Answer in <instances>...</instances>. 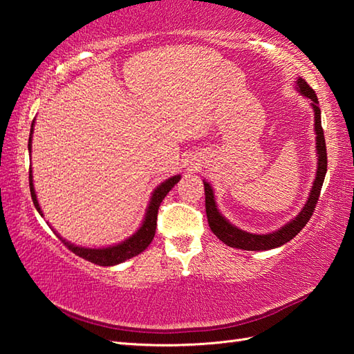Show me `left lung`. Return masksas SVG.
<instances>
[{
    "label": "left lung",
    "instance_id": "obj_1",
    "mask_svg": "<svg viewBox=\"0 0 354 354\" xmlns=\"http://www.w3.org/2000/svg\"><path fill=\"white\" fill-rule=\"evenodd\" d=\"M295 89L297 91L307 97L310 100V106L313 109V120H315V141H317V175H315V181L312 185V190L309 193L304 207L299 209L298 214L290 219L288 223L278 230L268 232V234H254V232H248L245 230L237 228L230 221L225 219V216L219 212L216 204V196L213 192V187L209 183L204 181L205 187V212L208 225L216 237L222 240L225 245L231 248H237V250L245 251H268L274 250V248L283 246L284 243L290 242L299 231H301L306 223L313 214V209L317 207V202L319 198V193L322 189V183H324L326 173H327V150H326V140H324V131L321 126V109L318 106V97L315 94L313 89L307 85V82L301 77L295 80Z\"/></svg>",
    "mask_w": 354,
    "mask_h": 354
}]
</instances>
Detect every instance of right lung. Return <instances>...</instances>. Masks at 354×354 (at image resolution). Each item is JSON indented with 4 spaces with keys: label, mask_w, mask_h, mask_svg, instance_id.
I'll list each match as a JSON object with an SVG mask.
<instances>
[{
    "label": "right lung",
    "mask_w": 354,
    "mask_h": 354,
    "mask_svg": "<svg viewBox=\"0 0 354 354\" xmlns=\"http://www.w3.org/2000/svg\"><path fill=\"white\" fill-rule=\"evenodd\" d=\"M33 129H35V120L32 122V127H30V137H28V152L32 153V138H33ZM179 179H181V175H175L169 179H165L164 183H161L156 189L152 192V196H150L149 205L146 208V214L145 219H142L140 228L133 232L132 236L127 237L123 242H120L117 245H111V246H103V248H86V246H79L74 245L68 240L64 239L57 231H55V234L62 240L64 245L71 250L74 254L79 255V257L85 259L88 261L94 263V265L99 266H115L123 263L126 260H129L135 255L141 254L142 251L152 242L155 237V230H156V216H158V208H160L162 199L167 196V193L175 187ZM28 183H30V194H32L35 208L37 209V213L44 216L39 202H37L36 198V192H35V185H33V173H32V165H30V175H28Z\"/></svg>",
    "instance_id": "add662e5"
}]
</instances>
